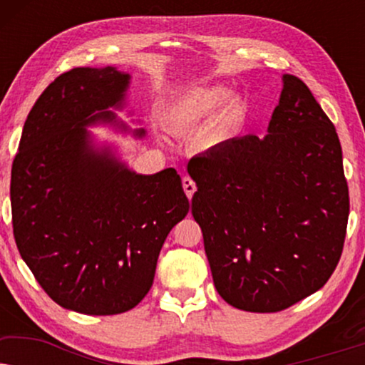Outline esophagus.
I'll return each instance as SVG.
<instances>
[{"instance_id": "esophagus-1", "label": "esophagus", "mask_w": 365, "mask_h": 365, "mask_svg": "<svg viewBox=\"0 0 365 365\" xmlns=\"http://www.w3.org/2000/svg\"><path fill=\"white\" fill-rule=\"evenodd\" d=\"M182 187H184V192H186V196L189 199H191L194 196V192H196V182H194L189 176L182 178Z\"/></svg>"}]
</instances>
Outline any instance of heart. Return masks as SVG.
I'll return each instance as SVG.
<instances>
[{"instance_id":"obj_1","label":"heart","mask_w":365,"mask_h":365,"mask_svg":"<svg viewBox=\"0 0 365 365\" xmlns=\"http://www.w3.org/2000/svg\"><path fill=\"white\" fill-rule=\"evenodd\" d=\"M229 101V93L222 86H202L179 96L166 113L168 126L174 133H189L216 118ZM234 113V106L224 116V121Z\"/></svg>"}]
</instances>
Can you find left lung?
<instances>
[{"label": "left lung", "instance_id": "obj_1", "mask_svg": "<svg viewBox=\"0 0 365 365\" xmlns=\"http://www.w3.org/2000/svg\"><path fill=\"white\" fill-rule=\"evenodd\" d=\"M262 139L234 138L192 158V216L219 296L277 312L319 291L341 259L349 187L336 128L292 74Z\"/></svg>", "mask_w": 365, "mask_h": 365}]
</instances>
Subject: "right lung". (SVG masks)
<instances>
[{
	"mask_svg": "<svg viewBox=\"0 0 365 365\" xmlns=\"http://www.w3.org/2000/svg\"><path fill=\"white\" fill-rule=\"evenodd\" d=\"M128 86L113 66L63 73L29 111L11 168L23 261L54 302L89 316L143 301L169 231L189 212L176 169L143 176L93 148L84 126L116 123L106 109L123 106Z\"/></svg>",
	"mask_w": 365,
	"mask_h": 365,
	"instance_id": "1",
	"label": "right lung"
}]
</instances>
